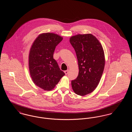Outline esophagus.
I'll use <instances>...</instances> for the list:
<instances>
[{"label":"esophagus","mask_w":132,"mask_h":132,"mask_svg":"<svg viewBox=\"0 0 132 132\" xmlns=\"http://www.w3.org/2000/svg\"><path fill=\"white\" fill-rule=\"evenodd\" d=\"M69 69H68V70H67L64 71V73H65V75H68V73H69Z\"/></svg>","instance_id":"1"}]
</instances>
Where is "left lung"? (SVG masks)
<instances>
[{"instance_id":"1","label":"left lung","mask_w":132,"mask_h":132,"mask_svg":"<svg viewBox=\"0 0 132 132\" xmlns=\"http://www.w3.org/2000/svg\"><path fill=\"white\" fill-rule=\"evenodd\" d=\"M69 42L76 53L78 75L71 81L75 93L84 96L95 89L100 82L105 66L103 47L97 38L91 34L71 37Z\"/></svg>"}]
</instances>
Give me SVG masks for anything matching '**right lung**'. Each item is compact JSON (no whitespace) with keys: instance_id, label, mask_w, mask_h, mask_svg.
<instances>
[{"instance_id":"obj_1","label":"right lung","mask_w":132,"mask_h":132,"mask_svg":"<svg viewBox=\"0 0 132 132\" xmlns=\"http://www.w3.org/2000/svg\"><path fill=\"white\" fill-rule=\"evenodd\" d=\"M63 38L53 33L39 35L32 45L29 55V69L32 81L44 90L53 89L64 76L53 55Z\"/></svg>"}]
</instances>
